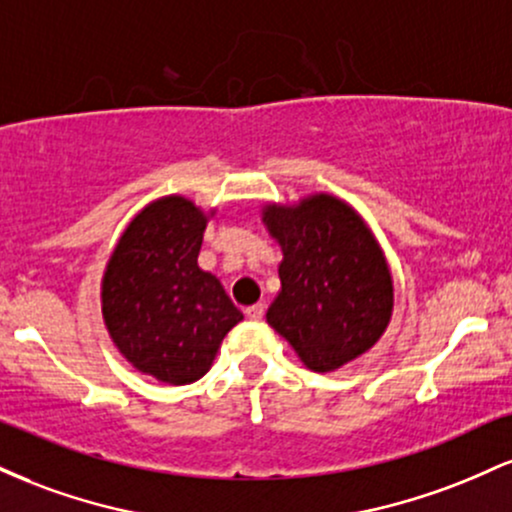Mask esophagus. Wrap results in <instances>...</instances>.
Listing matches in <instances>:
<instances>
[{
  "label": "esophagus",
  "mask_w": 512,
  "mask_h": 512,
  "mask_svg": "<svg viewBox=\"0 0 512 512\" xmlns=\"http://www.w3.org/2000/svg\"><path fill=\"white\" fill-rule=\"evenodd\" d=\"M245 317L248 320H262L264 317V303H257V305H250V308H245Z\"/></svg>",
  "instance_id": "obj_1"
}]
</instances>
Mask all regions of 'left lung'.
<instances>
[{"label": "left lung", "mask_w": 512, "mask_h": 512, "mask_svg": "<svg viewBox=\"0 0 512 512\" xmlns=\"http://www.w3.org/2000/svg\"><path fill=\"white\" fill-rule=\"evenodd\" d=\"M262 221L284 252L269 325L315 373L366 354L395 303L390 267L366 221L332 195L267 204Z\"/></svg>", "instance_id": "1"}]
</instances>
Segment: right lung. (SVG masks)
I'll use <instances>...</instances> for the list:
<instances>
[{"label": "right lung", "mask_w": 512, "mask_h": 512, "mask_svg": "<svg viewBox=\"0 0 512 512\" xmlns=\"http://www.w3.org/2000/svg\"><path fill=\"white\" fill-rule=\"evenodd\" d=\"M207 214L170 195L129 221L103 274V320L134 368L168 385L195 383L243 320L221 281L199 269Z\"/></svg>", "instance_id": "1"}]
</instances>
